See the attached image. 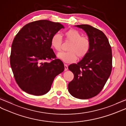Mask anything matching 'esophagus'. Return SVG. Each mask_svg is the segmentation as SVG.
I'll return each instance as SVG.
<instances>
[{
	"instance_id": "1",
	"label": "esophagus",
	"mask_w": 126,
	"mask_h": 126,
	"mask_svg": "<svg viewBox=\"0 0 126 126\" xmlns=\"http://www.w3.org/2000/svg\"><path fill=\"white\" fill-rule=\"evenodd\" d=\"M64 66H65V71L68 70V66L66 64H64Z\"/></svg>"
}]
</instances>
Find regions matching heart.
Listing matches in <instances>:
<instances>
[{
    "mask_svg": "<svg viewBox=\"0 0 126 126\" xmlns=\"http://www.w3.org/2000/svg\"><path fill=\"white\" fill-rule=\"evenodd\" d=\"M66 39L71 44L68 48L69 52H61L58 53L59 59L66 63H72L77 60L78 56L82 59L87 56L90 48V40L86 36H82L78 30L70 29L65 33ZM62 38L59 33H56L51 39V47L55 50L59 51L61 48Z\"/></svg>",
    "mask_w": 126,
    "mask_h": 126,
    "instance_id": "obj_1",
    "label": "heart"
}]
</instances>
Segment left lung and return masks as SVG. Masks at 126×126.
<instances>
[{"label": "left lung", "instance_id": "left-lung-1", "mask_svg": "<svg viewBox=\"0 0 126 126\" xmlns=\"http://www.w3.org/2000/svg\"><path fill=\"white\" fill-rule=\"evenodd\" d=\"M87 33L90 48L86 56L68 69L74 77L68 85V91L76 98L86 99L102 91L111 74L112 49L106 35L101 30L88 24L76 25Z\"/></svg>", "mask_w": 126, "mask_h": 126}]
</instances>
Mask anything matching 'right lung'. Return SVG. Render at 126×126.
Wrapping results in <instances>:
<instances>
[{"instance_id":"add662e5","label":"right lung","mask_w":126,"mask_h":126,"mask_svg":"<svg viewBox=\"0 0 126 126\" xmlns=\"http://www.w3.org/2000/svg\"><path fill=\"white\" fill-rule=\"evenodd\" d=\"M64 27L42 20L26 24L12 44L10 63L15 81L26 93L35 96L50 91L54 79L65 67L51 48L52 37ZM54 59L50 62L45 61Z\"/></svg>"}]
</instances>
